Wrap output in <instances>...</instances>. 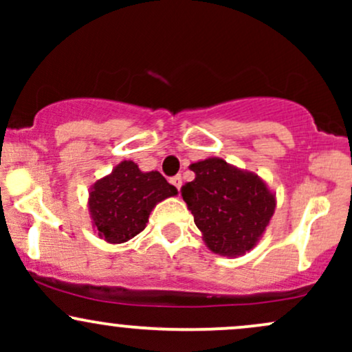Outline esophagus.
Listing matches in <instances>:
<instances>
[{
    "mask_svg": "<svg viewBox=\"0 0 352 352\" xmlns=\"http://www.w3.org/2000/svg\"><path fill=\"white\" fill-rule=\"evenodd\" d=\"M170 184L173 185V187H177V188L180 190V187H182V177H180V175L172 177V179H170Z\"/></svg>",
    "mask_w": 352,
    "mask_h": 352,
    "instance_id": "esophagus-1",
    "label": "esophagus"
}]
</instances>
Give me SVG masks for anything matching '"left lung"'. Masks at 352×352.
<instances>
[{"label": "left lung", "mask_w": 352, "mask_h": 352, "mask_svg": "<svg viewBox=\"0 0 352 352\" xmlns=\"http://www.w3.org/2000/svg\"><path fill=\"white\" fill-rule=\"evenodd\" d=\"M195 179L182 197L210 252L236 258L253 248L270 225L276 195L256 173L241 170L220 157L190 165Z\"/></svg>", "instance_id": "obj_1"}]
</instances>
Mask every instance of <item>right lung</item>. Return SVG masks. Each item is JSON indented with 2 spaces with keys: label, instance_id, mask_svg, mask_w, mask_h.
I'll use <instances>...</instances> for the list:
<instances>
[{
  "label": "right lung",
  "instance_id": "right-lung-1",
  "mask_svg": "<svg viewBox=\"0 0 352 352\" xmlns=\"http://www.w3.org/2000/svg\"><path fill=\"white\" fill-rule=\"evenodd\" d=\"M177 188L159 172H142L132 160L116 165L89 192L92 228L107 243H125L139 235L159 201L177 195Z\"/></svg>",
  "mask_w": 352,
  "mask_h": 352
}]
</instances>
